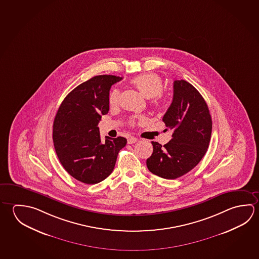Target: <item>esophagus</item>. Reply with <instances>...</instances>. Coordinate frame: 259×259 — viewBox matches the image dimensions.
<instances>
[{
    "label": "esophagus",
    "mask_w": 259,
    "mask_h": 259,
    "mask_svg": "<svg viewBox=\"0 0 259 259\" xmlns=\"http://www.w3.org/2000/svg\"><path fill=\"white\" fill-rule=\"evenodd\" d=\"M138 141V139L136 138V137H134V136H132V137H129L128 138L127 143L129 145H131V144H135Z\"/></svg>",
    "instance_id": "34e87169"
}]
</instances>
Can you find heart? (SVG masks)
Here are the masks:
<instances>
[{"label": "heart", "instance_id": "b5f03b06", "mask_svg": "<svg viewBox=\"0 0 259 259\" xmlns=\"http://www.w3.org/2000/svg\"><path fill=\"white\" fill-rule=\"evenodd\" d=\"M135 87L146 98H151V105L161 108L166 104L165 98L162 96L163 83L162 79L155 73H144L138 75L132 80ZM119 91L114 89L109 96V104L114 105L118 100Z\"/></svg>", "mask_w": 259, "mask_h": 259}]
</instances>
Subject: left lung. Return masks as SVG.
<instances>
[{"label": "left lung", "instance_id": "1", "mask_svg": "<svg viewBox=\"0 0 259 259\" xmlns=\"http://www.w3.org/2000/svg\"><path fill=\"white\" fill-rule=\"evenodd\" d=\"M172 130V139L162 146L152 142L153 154L146 160L151 172L176 179L197 165L208 148L212 119L203 96L185 80L174 82L172 104L163 117Z\"/></svg>", "mask_w": 259, "mask_h": 259}]
</instances>
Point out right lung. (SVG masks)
I'll return each mask as SVG.
<instances>
[{
	"label": "right lung",
	"mask_w": 259,
	"mask_h": 259,
	"mask_svg": "<svg viewBox=\"0 0 259 259\" xmlns=\"http://www.w3.org/2000/svg\"><path fill=\"white\" fill-rule=\"evenodd\" d=\"M122 77L97 75L70 92L60 105L53 127L55 152L64 169L78 181L95 185L114 170L127 140H101L98 123L109 111V91Z\"/></svg>",
	"instance_id": "right-lung-1"
}]
</instances>
